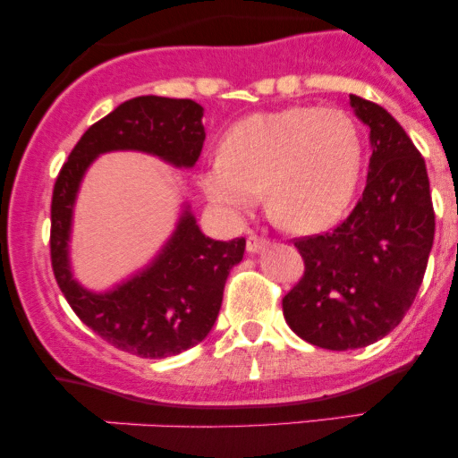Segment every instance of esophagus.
<instances>
[{
    "label": "esophagus",
    "mask_w": 458,
    "mask_h": 458,
    "mask_svg": "<svg viewBox=\"0 0 458 458\" xmlns=\"http://www.w3.org/2000/svg\"><path fill=\"white\" fill-rule=\"evenodd\" d=\"M267 245H269V241L262 239V236H259V234H250V236H247L245 247H247V251H250V254H256V251L265 250Z\"/></svg>",
    "instance_id": "obj_1"
}]
</instances>
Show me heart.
I'll return each instance as SVG.
<instances>
[{"instance_id":"b5f03b06","label":"heart","mask_w":458,"mask_h":458,"mask_svg":"<svg viewBox=\"0 0 458 458\" xmlns=\"http://www.w3.org/2000/svg\"><path fill=\"white\" fill-rule=\"evenodd\" d=\"M360 172L361 138L349 114L286 107L233 124L199 185L225 213L250 211L265 191L267 211L282 228L312 234L343 217Z\"/></svg>"}]
</instances>
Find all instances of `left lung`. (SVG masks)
<instances>
[{
  "label": "left lung",
  "instance_id": "1",
  "mask_svg": "<svg viewBox=\"0 0 458 458\" xmlns=\"http://www.w3.org/2000/svg\"><path fill=\"white\" fill-rule=\"evenodd\" d=\"M351 107L370 129L366 189L338 228L295 241L306 271L282 299L299 338L329 351L361 349L401 323L435 236L422 155L381 105L351 94Z\"/></svg>",
  "mask_w": 458,
  "mask_h": 458
}]
</instances>
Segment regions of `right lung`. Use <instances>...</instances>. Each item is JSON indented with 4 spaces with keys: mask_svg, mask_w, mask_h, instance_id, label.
<instances>
[{
    "mask_svg": "<svg viewBox=\"0 0 458 458\" xmlns=\"http://www.w3.org/2000/svg\"><path fill=\"white\" fill-rule=\"evenodd\" d=\"M204 109L189 98L138 97L94 123L68 155L51 199V267L68 306L105 343L161 360L202 343L222 308L228 273L243 260L245 239L213 241L189 207L157 259L107 293L83 288L71 273L68 239L79 182L103 152L140 150L176 167L196 165L207 133Z\"/></svg>",
    "mask_w": 458,
    "mask_h": 458,
    "instance_id": "right-lung-1",
    "label": "right lung"
}]
</instances>
